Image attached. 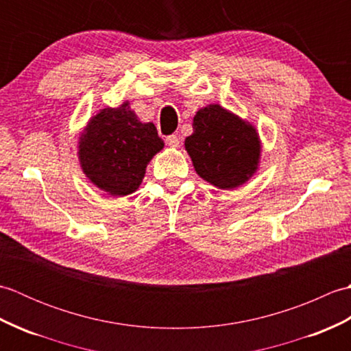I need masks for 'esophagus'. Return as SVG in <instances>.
I'll use <instances>...</instances> for the list:
<instances>
[{
  "label": "esophagus",
  "instance_id": "esophagus-1",
  "mask_svg": "<svg viewBox=\"0 0 351 351\" xmlns=\"http://www.w3.org/2000/svg\"><path fill=\"white\" fill-rule=\"evenodd\" d=\"M166 143H167V146H170V147H180L181 140H180V137L175 136V134H171V136L166 137Z\"/></svg>",
  "mask_w": 351,
  "mask_h": 351
}]
</instances>
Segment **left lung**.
<instances>
[{"instance_id": "8db88e82", "label": "left lung", "mask_w": 351, "mask_h": 351, "mask_svg": "<svg viewBox=\"0 0 351 351\" xmlns=\"http://www.w3.org/2000/svg\"><path fill=\"white\" fill-rule=\"evenodd\" d=\"M196 173L221 190H234L256 173L261 140L255 126L219 104L197 110L185 138Z\"/></svg>"}]
</instances>
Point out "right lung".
<instances>
[{
	"label": "right lung",
	"mask_w": 351,
	"mask_h": 351,
	"mask_svg": "<svg viewBox=\"0 0 351 351\" xmlns=\"http://www.w3.org/2000/svg\"><path fill=\"white\" fill-rule=\"evenodd\" d=\"M164 147L152 122H140L125 101L104 108L80 134L78 160L84 175L99 190L122 197L136 191L149 161Z\"/></svg>",
	"instance_id": "add662e5"
}]
</instances>
